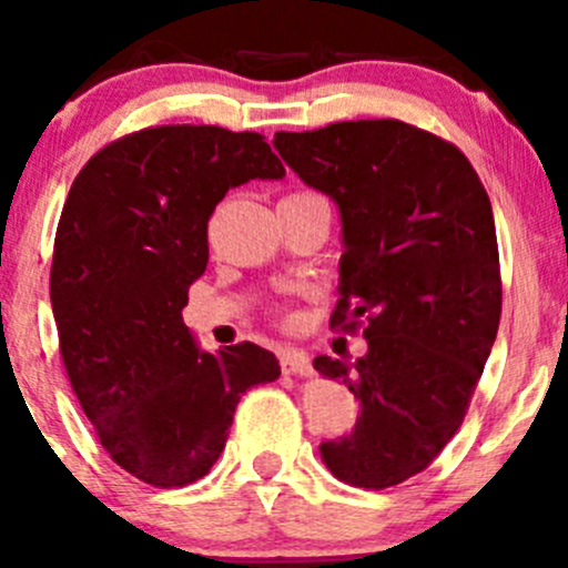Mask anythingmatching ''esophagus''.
Here are the masks:
<instances>
[{
	"mask_svg": "<svg viewBox=\"0 0 568 568\" xmlns=\"http://www.w3.org/2000/svg\"><path fill=\"white\" fill-rule=\"evenodd\" d=\"M280 368H283L285 376H311L313 365L311 357L305 352H296V348H285L280 352Z\"/></svg>",
	"mask_w": 568,
	"mask_h": 568,
	"instance_id": "1",
	"label": "esophagus"
}]
</instances>
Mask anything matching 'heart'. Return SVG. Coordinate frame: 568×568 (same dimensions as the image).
I'll return each mask as SVG.
<instances>
[{"label":"heart","mask_w":568,"mask_h":568,"mask_svg":"<svg viewBox=\"0 0 568 568\" xmlns=\"http://www.w3.org/2000/svg\"><path fill=\"white\" fill-rule=\"evenodd\" d=\"M288 197H318V194H311V192H296V194H288Z\"/></svg>","instance_id":"obj_1"}]
</instances>
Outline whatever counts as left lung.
Returning a JSON list of instances; mask_svg holds the SVG:
<instances>
[{
    "label": "left lung",
    "mask_w": 568,
    "mask_h": 568,
    "mask_svg": "<svg viewBox=\"0 0 568 568\" xmlns=\"http://www.w3.org/2000/svg\"><path fill=\"white\" fill-rule=\"evenodd\" d=\"M283 162L341 214V300L329 326L365 318L357 363L316 357L359 400L352 434L321 445L332 475L387 489L434 462L462 426L500 324L489 194L450 142L400 120L277 131Z\"/></svg>",
    "instance_id": "1"
}]
</instances>
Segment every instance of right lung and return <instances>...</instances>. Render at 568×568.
<instances>
[{
    "instance_id": "right-lung-1",
    "label": "right lung",
    "mask_w": 568,
    "mask_h": 568,
    "mask_svg": "<svg viewBox=\"0 0 568 568\" xmlns=\"http://www.w3.org/2000/svg\"><path fill=\"white\" fill-rule=\"evenodd\" d=\"M283 175L261 134L159 125L95 153L68 192L51 261L62 363L101 445L145 484L203 478L242 395L280 376L255 343L203 352L181 311L216 203Z\"/></svg>"
}]
</instances>
